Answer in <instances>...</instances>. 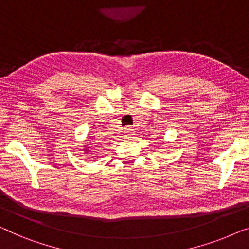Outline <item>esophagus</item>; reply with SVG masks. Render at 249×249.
<instances>
[{"label": "esophagus", "mask_w": 249, "mask_h": 249, "mask_svg": "<svg viewBox=\"0 0 249 249\" xmlns=\"http://www.w3.org/2000/svg\"><path fill=\"white\" fill-rule=\"evenodd\" d=\"M131 135H133V129L128 125V127L124 128V136L125 137H129V136H131Z\"/></svg>", "instance_id": "1"}]
</instances>
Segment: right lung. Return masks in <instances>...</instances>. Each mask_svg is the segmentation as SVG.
<instances>
[{"label": "right lung", "mask_w": 249, "mask_h": 249, "mask_svg": "<svg viewBox=\"0 0 249 249\" xmlns=\"http://www.w3.org/2000/svg\"><path fill=\"white\" fill-rule=\"evenodd\" d=\"M85 150H86V151H89V150H88V149H85Z\"/></svg>", "instance_id": "add662e5"}]
</instances>
